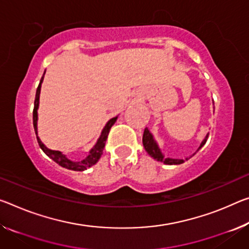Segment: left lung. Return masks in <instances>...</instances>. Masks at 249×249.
<instances>
[{
  "mask_svg": "<svg viewBox=\"0 0 249 249\" xmlns=\"http://www.w3.org/2000/svg\"><path fill=\"white\" fill-rule=\"evenodd\" d=\"M208 135H210V133L206 134V136H205V139L202 141V143H200L199 147L197 151H199L200 148L203 147V146L205 145V143L207 142V139H208ZM143 145H144V148L145 151L147 152V154L151 157H153L154 160H159V161H161V163L164 164H167V165H178V164H183L185 160H187L191 159L192 156H194L196 153L193 154L192 156L189 157H186L185 160H178V159H169V157H165V155L163 153H161L160 148L159 144H157V142L155 141V139H154L153 134L149 132V129L146 127L145 131H144V134H143Z\"/></svg>",
  "mask_w": 249,
  "mask_h": 249,
  "instance_id": "left-lung-1",
  "label": "left lung"
}]
</instances>
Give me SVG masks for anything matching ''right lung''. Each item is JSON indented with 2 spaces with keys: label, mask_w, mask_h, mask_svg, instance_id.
I'll use <instances>...</instances> for the list:
<instances>
[{
  "label": "right lung",
  "mask_w": 249,
  "mask_h": 249,
  "mask_svg": "<svg viewBox=\"0 0 249 249\" xmlns=\"http://www.w3.org/2000/svg\"><path fill=\"white\" fill-rule=\"evenodd\" d=\"M44 74H45V72H44ZM44 74H43L41 81H39V84L37 86L36 94H35L34 109H33V125H34V131H35V134H36V139H37L39 147L42 148V151L44 152L46 155L50 157V159H52L55 161V163H57L58 165H60V166L71 169V171H77V172L85 171V169H88L90 166H93V165H95L98 161V160L101 159L102 154H103V149L105 147L106 140H107L109 129L114 124H115V122H116L118 116L110 118L107 123H106V125L104 126V128H103V131H102V133H101V136L98 137L96 144L93 146L92 149H90L89 155L86 156L84 160H82L80 161L71 160L70 159L66 157L65 154H63L62 152L53 151V149H50L49 147H46V146L42 143V141L39 140V137L37 136V109H38V104H39V94H41V86H42L43 80H44Z\"/></svg>",
  "instance_id": "right-lung-1"
}]
</instances>
